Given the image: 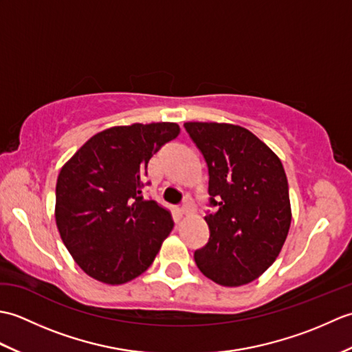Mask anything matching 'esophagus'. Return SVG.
Wrapping results in <instances>:
<instances>
[{"label": "esophagus", "instance_id": "1", "mask_svg": "<svg viewBox=\"0 0 352 352\" xmlns=\"http://www.w3.org/2000/svg\"><path fill=\"white\" fill-rule=\"evenodd\" d=\"M193 210H195V206H193L192 199L186 198L183 206H182V214H190V213H193Z\"/></svg>", "mask_w": 352, "mask_h": 352}]
</instances>
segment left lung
I'll use <instances>...</instances> for the list:
<instances>
[{"label": "left lung", "instance_id": "left-lung-1", "mask_svg": "<svg viewBox=\"0 0 352 352\" xmlns=\"http://www.w3.org/2000/svg\"><path fill=\"white\" fill-rule=\"evenodd\" d=\"M208 168V195L216 212L195 263L227 287L248 284L271 266L290 228L292 210L283 163L257 136L233 124L186 122Z\"/></svg>", "mask_w": 352, "mask_h": 352}]
</instances>
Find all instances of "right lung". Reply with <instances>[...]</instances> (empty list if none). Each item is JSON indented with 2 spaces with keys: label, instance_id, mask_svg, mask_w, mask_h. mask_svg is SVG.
<instances>
[{
  "label": "right lung",
  "instance_id": "add662e5",
  "mask_svg": "<svg viewBox=\"0 0 352 352\" xmlns=\"http://www.w3.org/2000/svg\"><path fill=\"white\" fill-rule=\"evenodd\" d=\"M178 134L175 122L111 126L63 164L56 184V223L89 276L124 284L153 265L174 221L166 208L144 199L142 188L149 159Z\"/></svg>",
  "mask_w": 352,
  "mask_h": 352
}]
</instances>
